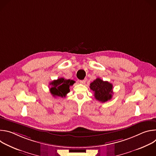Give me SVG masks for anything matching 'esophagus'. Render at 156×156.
<instances>
[{"mask_svg":"<svg viewBox=\"0 0 156 156\" xmlns=\"http://www.w3.org/2000/svg\"><path fill=\"white\" fill-rule=\"evenodd\" d=\"M86 81V79H84V80H80V83H81V84H85Z\"/></svg>","mask_w":156,"mask_h":156,"instance_id":"1","label":"esophagus"}]
</instances>
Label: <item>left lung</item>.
<instances>
[{
    "label": "left lung",
    "instance_id": "left-lung-1",
    "mask_svg": "<svg viewBox=\"0 0 156 156\" xmlns=\"http://www.w3.org/2000/svg\"><path fill=\"white\" fill-rule=\"evenodd\" d=\"M90 87L94 92L96 100L105 102L112 99L113 94L112 84L98 78L90 84Z\"/></svg>",
    "mask_w": 156,
    "mask_h": 156
}]
</instances>
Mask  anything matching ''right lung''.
I'll list each match as a JSON object with an SVG mask.
<instances>
[{
    "mask_svg": "<svg viewBox=\"0 0 156 156\" xmlns=\"http://www.w3.org/2000/svg\"><path fill=\"white\" fill-rule=\"evenodd\" d=\"M75 83V81L71 80H66L63 78H60L57 80L52 81L50 83L51 87L50 92L54 97H65L66 94L70 92V86Z\"/></svg>",
    "mask_w": 156,
    "mask_h": 156,
    "instance_id": "right-lung-1",
    "label": "right lung"
}]
</instances>
